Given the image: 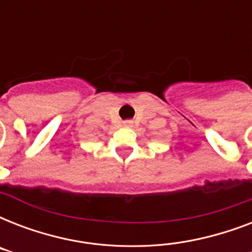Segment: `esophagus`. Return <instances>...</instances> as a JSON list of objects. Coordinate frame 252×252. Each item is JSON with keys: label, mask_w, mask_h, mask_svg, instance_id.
Returning a JSON list of instances; mask_svg holds the SVG:
<instances>
[{"label": "esophagus", "mask_w": 252, "mask_h": 252, "mask_svg": "<svg viewBox=\"0 0 252 252\" xmlns=\"http://www.w3.org/2000/svg\"><path fill=\"white\" fill-rule=\"evenodd\" d=\"M132 124H133V123L130 122V120H126V122H124V126H132Z\"/></svg>", "instance_id": "34e87169"}]
</instances>
